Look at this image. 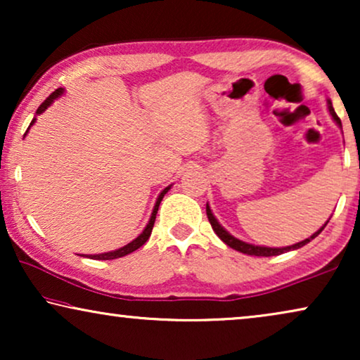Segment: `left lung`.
I'll list each match as a JSON object with an SVG mask.
<instances>
[{
	"label": "left lung",
	"instance_id": "obj_1",
	"mask_svg": "<svg viewBox=\"0 0 360 360\" xmlns=\"http://www.w3.org/2000/svg\"><path fill=\"white\" fill-rule=\"evenodd\" d=\"M328 110H329V115L333 116V120L336 121V124L339 126V127H342V124H341V120H339L338 117V115H336V111H334V108H333V103L328 100ZM206 214H208V219H210V223H211V228H213V231L216 234H218V238L223 240L224 244H228L229 248H233L234 250H239V252H243V254H248V255H257V257H270V255H278V254H283V252H288V250H295V249H300V248H303V245H307L309 240H313L314 238H316V236L321 233V231L326 228V224H328V221L326 223H324V226L321 229H318L316 233H314L313 236H309L308 239H304V240H302V243H297V244H293V245H287V248H264V245H254V244H248V243H244V240H239L238 238H234V236H231L228 231H226L223 226H221L219 223H218V219L214 218V214L211 213V208L208 205H206Z\"/></svg>",
	"mask_w": 360,
	"mask_h": 360
}]
</instances>
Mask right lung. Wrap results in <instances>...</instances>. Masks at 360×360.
<instances>
[{"label":"right lung","instance_id":"right-lung-1","mask_svg":"<svg viewBox=\"0 0 360 360\" xmlns=\"http://www.w3.org/2000/svg\"><path fill=\"white\" fill-rule=\"evenodd\" d=\"M62 93H63V88H58V90L53 91L51 96L46 98V100H44L42 105L37 108L36 115H41V112L46 111L47 108L52 105L53 100H57V98L60 96ZM34 121H36V120H32L31 126L34 124ZM26 132H27V131H26ZM24 136H26V134H24ZM169 190H170V186H167V188L162 190V193L159 195V198H157V201H155V206H154V210H152V214H150V219H149V223H147L146 229L142 231V233H141L139 236H137V238H136L134 240H131V243H129V244H126L124 248H121V249H116V250H111V252H105V254H95V255H86V257H90V259H95V260H111V259H117V257H124V255L131 254V252H134L136 249H139L142 244H146V243H147V239L150 238L152 228H154V223H155V216H157V211H159V205H160V201H162V198H164L165 193H167V191H169Z\"/></svg>","mask_w":360,"mask_h":360}]
</instances>
